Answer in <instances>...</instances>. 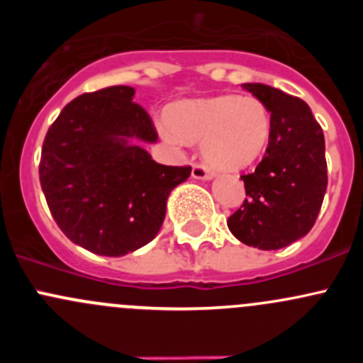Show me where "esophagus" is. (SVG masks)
Segmentation results:
<instances>
[{"instance_id":"34e87169","label":"esophagus","mask_w":363,"mask_h":363,"mask_svg":"<svg viewBox=\"0 0 363 363\" xmlns=\"http://www.w3.org/2000/svg\"><path fill=\"white\" fill-rule=\"evenodd\" d=\"M191 175L195 179H203V181H208V179H212V172L208 170L207 167L202 163H193V170H191Z\"/></svg>"}]
</instances>
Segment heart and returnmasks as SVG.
I'll return each instance as SVG.
<instances>
[{"label":"heart","instance_id":"1","mask_svg":"<svg viewBox=\"0 0 363 363\" xmlns=\"http://www.w3.org/2000/svg\"><path fill=\"white\" fill-rule=\"evenodd\" d=\"M168 138L203 144V158L219 170H239L265 152L272 133V112L259 98L223 94L188 101L172 113Z\"/></svg>","mask_w":363,"mask_h":363}]
</instances>
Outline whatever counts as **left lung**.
I'll use <instances>...</instances> for the list:
<instances>
[{
	"label": "left lung",
	"instance_id": "obj_1",
	"mask_svg": "<svg viewBox=\"0 0 363 363\" xmlns=\"http://www.w3.org/2000/svg\"><path fill=\"white\" fill-rule=\"evenodd\" d=\"M272 112V133L255 172L240 175L244 203L226 219L240 242L281 250L307 235L327 191L323 130L309 105L265 84H244Z\"/></svg>",
	"mask_w": 363,
	"mask_h": 363
}]
</instances>
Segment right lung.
I'll return each mask as SVG.
<instances>
[{
    "label": "right lung",
    "mask_w": 363,
    "mask_h": 363,
    "mask_svg": "<svg viewBox=\"0 0 363 363\" xmlns=\"http://www.w3.org/2000/svg\"><path fill=\"white\" fill-rule=\"evenodd\" d=\"M135 89L111 86L72 100L50 124L40 184L54 221L72 242L101 256H123L151 242L167 199L191 167L156 163L130 138L158 140Z\"/></svg>",
    "instance_id": "right-lung-1"
}]
</instances>
